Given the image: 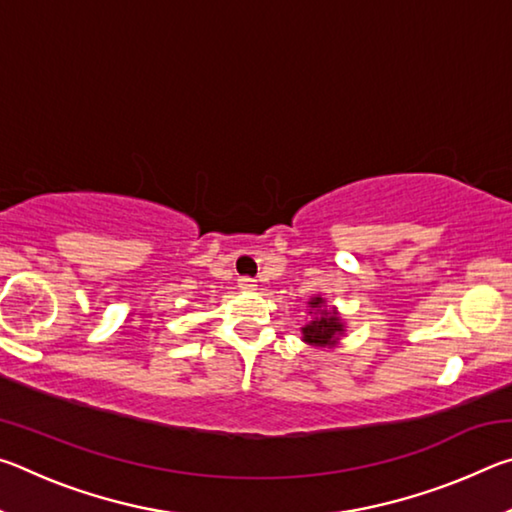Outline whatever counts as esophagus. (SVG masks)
Segmentation results:
<instances>
[{
	"instance_id": "1",
	"label": "esophagus",
	"mask_w": 512,
	"mask_h": 512,
	"mask_svg": "<svg viewBox=\"0 0 512 512\" xmlns=\"http://www.w3.org/2000/svg\"><path fill=\"white\" fill-rule=\"evenodd\" d=\"M237 284H239V289H244V291H255L257 289V280H255V277H248V275L239 277Z\"/></svg>"
}]
</instances>
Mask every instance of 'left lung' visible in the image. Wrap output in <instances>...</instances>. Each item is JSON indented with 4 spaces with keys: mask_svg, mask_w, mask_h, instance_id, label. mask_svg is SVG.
<instances>
[{
    "mask_svg": "<svg viewBox=\"0 0 512 512\" xmlns=\"http://www.w3.org/2000/svg\"><path fill=\"white\" fill-rule=\"evenodd\" d=\"M311 307L318 309L325 305L323 298H314L309 302ZM311 314V311H309ZM343 332V325H341V318L336 316V311H320L316 318H311L309 323L302 327V339L311 345H334L336 343V336Z\"/></svg>",
    "mask_w": 512,
    "mask_h": 512,
    "instance_id": "obj_1",
    "label": "left lung"
}]
</instances>
